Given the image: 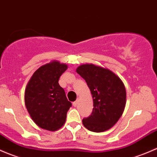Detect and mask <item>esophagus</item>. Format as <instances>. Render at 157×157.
<instances>
[{
	"mask_svg": "<svg viewBox=\"0 0 157 157\" xmlns=\"http://www.w3.org/2000/svg\"><path fill=\"white\" fill-rule=\"evenodd\" d=\"M77 105H78V101H74V102H73V106L75 107V106H77Z\"/></svg>",
	"mask_w": 157,
	"mask_h": 157,
	"instance_id": "esophagus-1",
	"label": "esophagus"
}]
</instances>
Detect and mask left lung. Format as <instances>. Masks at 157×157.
Returning <instances> with one entry per match:
<instances>
[{"mask_svg":"<svg viewBox=\"0 0 157 157\" xmlns=\"http://www.w3.org/2000/svg\"><path fill=\"white\" fill-rule=\"evenodd\" d=\"M76 72L85 80L93 98V110L82 120L84 126L94 132L108 130L125 109L126 90L123 82L109 69L93 64L80 66Z\"/></svg>","mask_w":157,"mask_h":157,"instance_id":"obj_1","label":"left lung"}]
</instances>
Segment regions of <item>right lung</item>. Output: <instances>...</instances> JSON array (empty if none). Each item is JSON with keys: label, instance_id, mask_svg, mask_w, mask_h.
Wrapping results in <instances>:
<instances>
[{"label": "right lung", "instance_id": "add662e5", "mask_svg": "<svg viewBox=\"0 0 157 157\" xmlns=\"http://www.w3.org/2000/svg\"><path fill=\"white\" fill-rule=\"evenodd\" d=\"M67 66L53 61L37 69L27 85L25 103L29 113L37 125L48 131H56L65 123L72 103L59 78Z\"/></svg>", "mask_w": 157, "mask_h": 157}]
</instances>
